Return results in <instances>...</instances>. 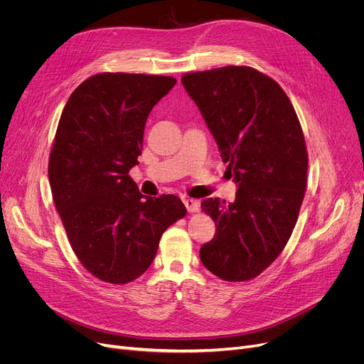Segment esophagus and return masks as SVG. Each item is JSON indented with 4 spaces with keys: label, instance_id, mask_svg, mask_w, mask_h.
I'll use <instances>...</instances> for the list:
<instances>
[{
    "label": "esophagus",
    "instance_id": "1",
    "mask_svg": "<svg viewBox=\"0 0 364 364\" xmlns=\"http://www.w3.org/2000/svg\"><path fill=\"white\" fill-rule=\"evenodd\" d=\"M183 203H184V206H186L188 213H198L199 211V202L196 199L186 198V199H183Z\"/></svg>",
    "mask_w": 364,
    "mask_h": 364
}]
</instances>
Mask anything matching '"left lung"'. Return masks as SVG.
<instances>
[{"instance_id": "1", "label": "left lung", "mask_w": 364, "mask_h": 364, "mask_svg": "<svg viewBox=\"0 0 364 364\" xmlns=\"http://www.w3.org/2000/svg\"><path fill=\"white\" fill-rule=\"evenodd\" d=\"M181 82L237 183L233 203H200L217 225L200 261L225 282L251 280L280 255L298 220L309 168L301 124L282 87L250 66L184 73Z\"/></svg>"}]
</instances>
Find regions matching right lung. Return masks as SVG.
Segmentation results:
<instances>
[{
  "label": "right lung",
  "instance_id": "1",
  "mask_svg": "<svg viewBox=\"0 0 364 364\" xmlns=\"http://www.w3.org/2000/svg\"><path fill=\"white\" fill-rule=\"evenodd\" d=\"M172 76L97 73L75 88L48 161L53 200L75 255L97 279L125 284L155 258L166 228L187 209L174 195L143 196L129 177L150 110Z\"/></svg>",
  "mask_w": 364,
  "mask_h": 364
}]
</instances>
